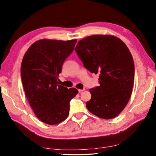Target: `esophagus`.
I'll return each instance as SVG.
<instances>
[{"instance_id":"obj_1","label":"esophagus","mask_w":156,"mask_h":156,"mask_svg":"<svg viewBox=\"0 0 156 156\" xmlns=\"http://www.w3.org/2000/svg\"><path fill=\"white\" fill-rule=\"evenodd\" d=\"M84 90H85V88H84V89H78V92H80H80H82V91H84Z\"/></svg>"}]
</instances>
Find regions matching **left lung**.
Returning <instances> with one entry per match:
<instances>
[{"label": "left lung", "mask_w": 156, "mask_h": 156, "mask_svg": "<svg viewBox=\"0 0 156 156\" xmlns=\"http://www.w3.org/2000/svg\"><path fill=\"white\" fill-rule=\"evenodd\" d=\"M74 49L84 67L99 74L100 86L90 89L88 110L104 119L116 117L128 103L133 87L135 67L130 51L111 35L88 36Z\"/></svg>", "instance_id": "obj_1"}]
</instances>
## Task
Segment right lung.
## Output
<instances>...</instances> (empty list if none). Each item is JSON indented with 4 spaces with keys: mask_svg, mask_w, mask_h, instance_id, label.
I'll return each mask as SVG.
<instances>
[{
    "mask_svg": "<svg viewBox=\"0 0 156 156\" xmlns=\"http://www.w3.org/2000/svg\"><path fill=\"white\" fill-rule=\"evenodd\" d=\"M76 42V39H40L23 56L21 74L26 97L36 117L44 123L56 125L65 120L69 115V102L78 92L58 82L63 63Z\"/></svg>",
    "mask_w": 156,
    "mask_h": 156,
    "instance_id": "obj_1",
    "label": "right lung"
}]
</instances>
